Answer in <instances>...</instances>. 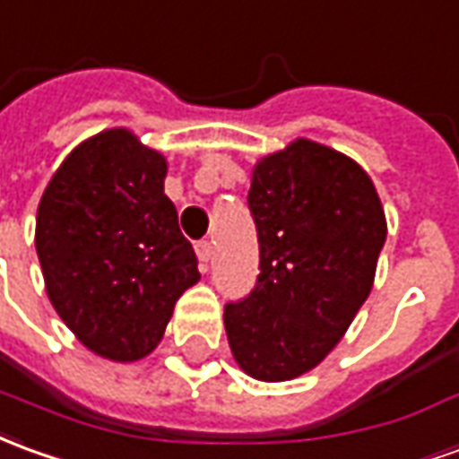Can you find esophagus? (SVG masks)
I'll return each instance as SVG.
<instances>
[{"instance_id":"34e87169","label":"esophagus","mask_w":459,"mask_h":459,"mask_svg":"<svg viewBox=\"0 0 459 459\" xmlns=\"http://www.w3.org/2000/svg\"><path fill=\"white\" fill-rule=\"evenodd\" d=\"M196 255H198V261H201V265H204V271H206L208 261H211V255H213V246H211V240H198Z\"/></svg>"}]
</instances>
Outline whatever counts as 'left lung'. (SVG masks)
Listing matches in <instances>:
<instances>
[{"mask_svg":"<svg viewBox=\"0 0 459 459\" xmlns=\"http://www.w3.org/2000/svg\"><path fill=\"white\" fill-rule=\"evenodd\" d=\"M248 208L261 273L223 323L236 363L281 383L313 370L370 296L385 211L358 163L307 139L255 163Z\"/></svg>","mask_w":459,"mask_h":459,"instance_id":"8db88e82","label":"left lung"}]
</instances>
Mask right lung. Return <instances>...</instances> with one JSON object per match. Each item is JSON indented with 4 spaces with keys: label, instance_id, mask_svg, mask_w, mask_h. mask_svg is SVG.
<instances>
[{
    "label": "right lung",
    "instance_id": "obj_1",
    "mask_svg": "<svg viewBox=\"0 0 459 459\" xmlns=\"http://www.w3.org/2000/svg\"><path fill=\"white\" fill-rule=\"evenodd\" d=\"M166 159L129 129L79 143L37 211L47 296L86 348L117 363L146 358L198 261L163 194Z\"/></svg>",
    "mask_w": 459,
    "mask_h": 459
}]
</instances>
